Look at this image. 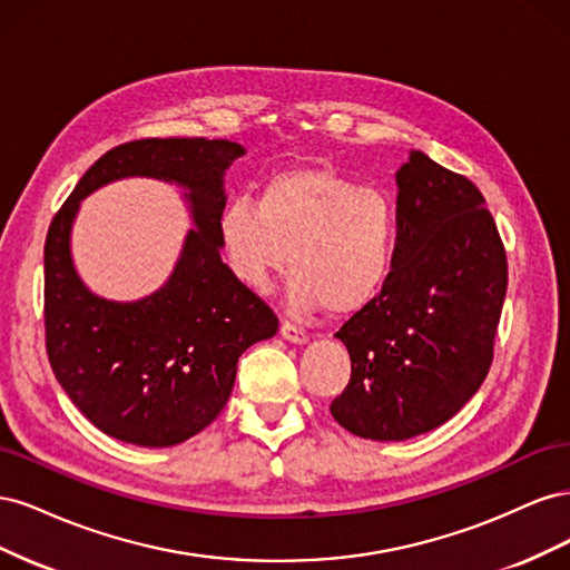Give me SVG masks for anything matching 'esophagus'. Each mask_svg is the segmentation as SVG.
<instances>
[{"label": "esophagus", "mask_w": 570, "mask_h": 570, "mask_svg": "<svg viewBox=\"0 0 570 570\" xmlns=\"http://www.w3.org/2000/svg\"><path fill=\"white\" fill-rule=\"evenodd\" d=\"M281 335H283V340L295 342V344H306L308 342V333L302 331V327H297V325L287 323V321L281 325Z\"/></svg>", "instance_id": "34e87169"}]
</instances>
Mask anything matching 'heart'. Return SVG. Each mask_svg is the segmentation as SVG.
I'll list each match as a JSON object with an SVG mask.
<instances>
[{
    "mask_svg": "<svg viewBox=\"0 0 570 570\" xmlns=\"http://www.w3.org/2000/svg\"><path fill=\"white\" fill-rule=\"evenodd\" d=\"M396 235L387 195L318 166L273 174L258 199L230 197L218 216L235 278L264 292L289 262L287 302L299 314H354L373 302L392 273Z\"/></svg>",
    "mask_w": 570,
    "mask_h": 570,
    "instance_id": "heart-1",
    "label": "heart"
}]
</instances>
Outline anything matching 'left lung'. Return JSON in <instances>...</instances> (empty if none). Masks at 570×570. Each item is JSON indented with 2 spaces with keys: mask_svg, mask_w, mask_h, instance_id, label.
<instances>
[{
  "mask_svg": "<svg viewBox=\"0 0 570 570\" xmlns=\"http://www.w3.org/2000/svg\"><path fill=\"white\" fill-rule=\"evenodd\" d=\"M396 189L390 278L335 333L352 377L331 413L377 442L423 435L471 400L488 377L507 295L502 237L469 178L413 149Z\"/></svg>",
  "mask_w": 570,
  "mask_h": 570,
  "instance_id": "1",
  "label": "left lung"
}]
</instances>
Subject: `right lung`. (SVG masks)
Masks as SVG:
<instances>
[{"instance_id":"right-lung-1","label":"right lung","mask_w":570,"mask_h":570,"mask_svg":"<svg viewBox=\"0 0 570 570\" xmlns=\"http://www.w3.org/2000/svg\"><path fill=\"white\" fill-rule=\"evenodd\" d=\"M245 154L230 140L147 137L109 149L51 220L45 243V335L59 385L101 433L174 446L209 425L235 385L237 358L278 333V316L220 258L223 176ZM124 177L188 189L196 228L171 278L149 298L111 303L80 281L70 256L79 202Z\"/></svg>"}]
</instances>
